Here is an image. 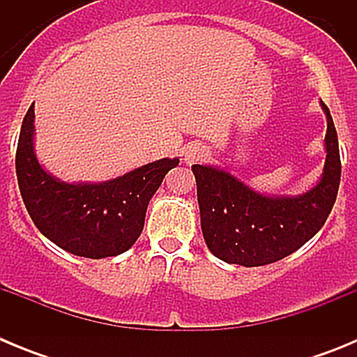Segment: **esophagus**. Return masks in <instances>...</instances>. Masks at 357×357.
I'll use <instances>...</instances> for the list:
<instances>
[{"label":"esophagus","mask_w":357,"mask_h":357,"mask_svg":"<svg viewBox=\"0 0 357 357\" xmlns=\"http://www.w3.org/2000/svg\"><path fill=\"white\" fill-rule=\"evenodd\" d=\"M207 155H209V150H207V148L200 143L189 144V146L184 150L185 164H197V162H200V160L206 159Z\"/></svg>","instance_id":"1"}]
</instances>
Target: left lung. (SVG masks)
<instances>
[{
  "label": "left lung",
  "mask_w": 357,
  "mask_h": 357,
  "mask_svg": "<svg viewBox=\"0 0 357 357\" xmlns=\"http://www.w3.org/2000/svg\"><path fill=\"white\" fill-rule=\"evenodd\" d=\"M326 164L314 188L298 197H268L229 172L195 164L204 239L218 259L263 266L284 259L307 243L331 214L342 176L338 135L327 105Z\"/></svg>",
  "instance_id": "1"
}]
</instances>
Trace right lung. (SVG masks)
<instances>
[{
  "mask_svg": "<svg viewBox=\"0 0 357 357\" xmlns=\"http://www.w3.org/2000/svg\"><path fill=\"white\" fill-rule=\"evenodd\" d=\"M33 103L21 125L15 173L37 229L69 254L103 259L127 252L143 232L148 202L178 159H160L112 181L69 184L50 175L33 150Z\"/></svg>",
  "mask_w": 357,
  "mask_h": 357,
  "instance_id": "add662e5",
  "label": "right lung"
}]
</instances>
